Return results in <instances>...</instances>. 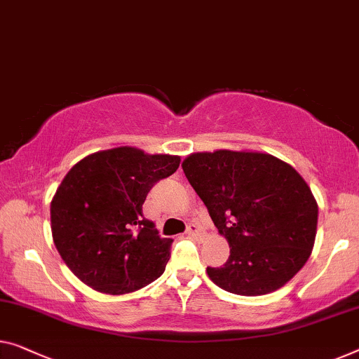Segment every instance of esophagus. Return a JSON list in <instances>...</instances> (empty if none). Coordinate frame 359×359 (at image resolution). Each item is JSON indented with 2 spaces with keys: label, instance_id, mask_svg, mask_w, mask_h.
Returning a JSON list of instances; mask_svg holds the SVG:
<instances>
[{
  "label": "esophagus",
  "instance_id": "esophagus-1",
  "mask_svg": "<svg viewBox=\"0 0 359 359\" xmlns=\"http://www.w3.org/2000/svg\"><path fill=\"white\" fill-rule=\"evenodd\" d=\"M185 232L189 233V235H191V237H200V235L203 233L201 227L196 226V224H189V226H187V231Z\"/></svg>",
  "mask_w": 359,
  "mask_h": 359
}]
</instances>
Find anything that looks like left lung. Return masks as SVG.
<instances>
[{"instance_id":"1","label":"left lung","mask_w":359,"mask_h":359,"mask_svg":"<svg viewBox=\"0 0 359 359\" xmlns=\"http://www.w3.org/2000/svg\"><path fill=\"white\" fill-rule=\"evenodd\" d=\"M231 256L208 276L224 290L266 295L285 285L311 255L318 203L290 164L266 153L217 149L182 163Z\"/></svg>"}]
</instances>
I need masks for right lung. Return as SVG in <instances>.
<instances>
[{"label": "right lung", "mask_w": 359, "mask_h": 359, "mask_svg": "<svg viewBox=\"0 0 359 359\" xmlns=\"http://www.w3.org/2000/svg\"><path fill=\"white\" fill-rule=\"evenodd\" d=\"M179 164V156L121 147L90 154L69 170L51 201V232L80 280L122 295L163 274L172 238L159 235L142 206L153 185Z\"/></svg>", "instance_id": "right-lung-1"}]
</instances>
